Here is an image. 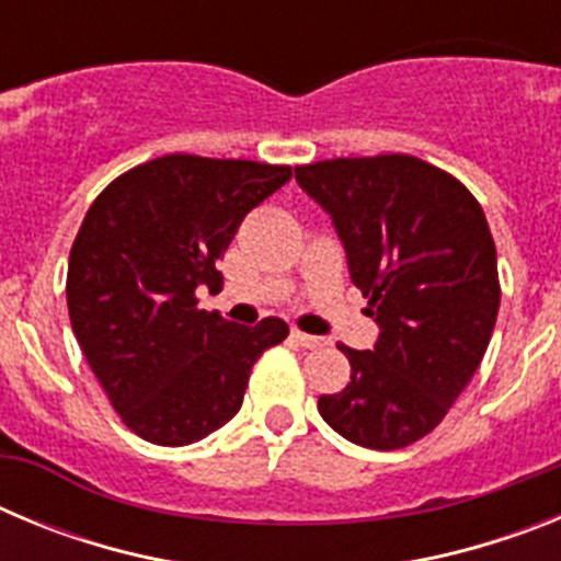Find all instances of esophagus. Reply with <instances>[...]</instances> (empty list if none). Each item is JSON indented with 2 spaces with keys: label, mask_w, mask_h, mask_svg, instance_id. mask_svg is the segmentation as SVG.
Returning <instances> with one entry per match:
<instances>
[{
  "label": "esophagus",
  "mask_w": 561,
  "mask_h": 561,
  "mask_svg": "<svg viewBox=\"0 0 561 561\" xmlns=\"http://www.w3.org/2000/svg\"><path fill=\"white\" fill-rule=\"evenodd\" d=\"M291 340H295L297 345H304V348H323L325 345L323 336L306 334V331H300V329H291Z\"/></svg>",
  "instance_id": "obj_1"
}]
</instances>
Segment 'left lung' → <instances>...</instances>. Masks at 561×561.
Returning <instances> with one entry per match:
<instances>
[{"label":"left lung","instance_id":"left-lung-1","mask_svg":"<svg viewBox=\"0 0 561 561\" xmlns=\"http://www.w3.org/2000/svg\"><path fill=\"white\" fill-rule=\"evenodd\" d=\"M295 176L334 221L381 329L374 351L340 345L351 381L317 410L359 447H410L463 393L497 323V250L483 207L453 173L410 153L336 157L297 165Z\"/></svg>","mask_w":561,"mask_h":561}]
</instances>
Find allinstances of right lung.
Returning a JSON list of instances; mask_svg holds the SVG:
<instances>
[{"label":"right lung","instance_id":"right-lung-1","mask_svg":"<svg viewBox=\"0 0 561 561\" xmlns=\"http://www.w3.org/2000/svg\"><path fill=\"white\" fill-rule=\"evenodd\" d=\"M289 165L165 153L108 182L69 250L67 309L121 421L160 447L207 438L241 410L252 365L289 325L199 309L238 225Z\"/></svg>","mask_w":561,"mask_h":561}]
</instances>
